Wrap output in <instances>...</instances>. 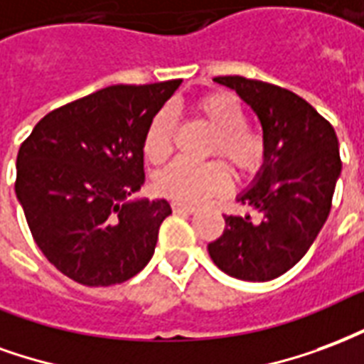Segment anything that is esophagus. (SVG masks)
Returning a JSON list of instances; mask_svg holds the SVG:
<instances>
[{
    "instance_id": "34e87169",
    "label": "esophagus",
    "mask_w": 364,
    "mask_h": 364,
    "mask_svg": "<svg viewBox=\"0 0 364 364\" xmlns=\"http://www.w3.org/2000/svg\"><path fill=\"white\" fill-rule=\"evenodd\" d=\"M172 211H174V213L192 215L198 211V208H196V205H190V203H182V201H172Z\"/></svg>"
}]
</instances>
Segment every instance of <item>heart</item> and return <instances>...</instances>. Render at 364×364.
Returning <instances> with one entry per match:
<instances>
[{"label": "heart", "mask_w": 364, "mask_h": 364, "mask_svg": "<svg viewBox=\"0 0 364 364\" xmlns=\"http://www.w3.org/2000/svg\"><path fill=\"white\" fill-rule=\"evenodd\" d=\"M193 112L215 132L211 155L225 156L232 168L248 178L266 163V139L254 127L246 126V110L230 92H209L193 105ZM176 116L163 108L151 118L143 137V153L153 164L164 163L172 153ZM232 186L230 171L223 163L176 161L156 176V190L182 203H200L213 196L227 193Z\"/></svg>", "instance_id": "b5f03b06"}]
</instances>
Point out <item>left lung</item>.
Here are the masks:
<instances>
[{
	"label": "left lung",
	"mask_w": 364,
	"mask_h": 364,
	"mask_svg": "<svg viewBox=\"0 0 364 364\" xmlns=\"http://www.w3.org/2000/svg\"><path fill=\"white\" fill-rule=\"evenodd\" d=\"M258 116L266 163L237 200L262 213L225 215V230L209 244L221 272L242 281H272L309 252L331 209L341 174L338 135L299 95L240 75L215 77Z\"/></svg>",
	"instance_id": "left-lung-1"
}]
</instances>
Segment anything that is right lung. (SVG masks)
Masks as SVG:
<instances>
[{
  "mask_svg": "<svg viewBox=\"0 0 364 364\" xmlns=\"http://www.w3.org/2000/svg\"><path fill=\"white\" fill-rule=\"evenodd\" d=\"M182 79L112 85L46 114L21 145L15 193L48 262L87 287L132 279L153 258L166 200L141 190L143 137Z\"/></svg>",
  "mask_w": 364,
  "mask_h": 364,
  "instance_id": "1",
  "label": "right lung"
}]
</instances>
